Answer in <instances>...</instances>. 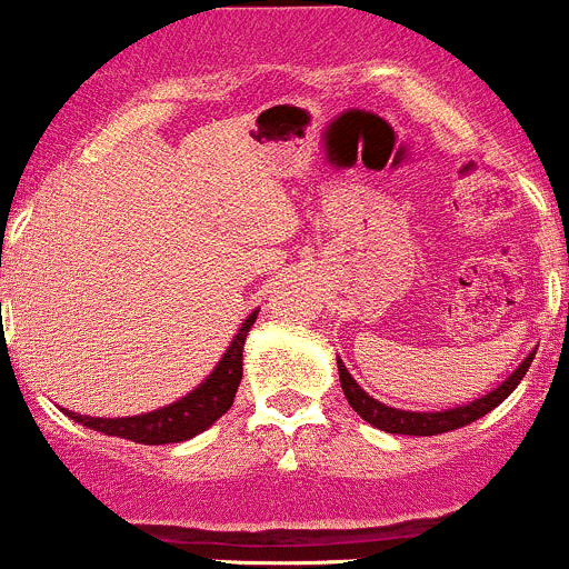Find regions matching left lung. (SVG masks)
I'll list each match as a JSON object with an SVG mask.
<instances>
[{"instance_id":"obj_1","label":"left lung","mask_w":569,"mask_h":569,"mask_svg":"<svg viewBox=\"0 0 569 569\" xmlns=\"http://www.w3.org/2000/svg\"><path fill=\"white\" fill-rule=\"evenodd\" d=\"M531 359H533V351L528 353V357L520 362V368H517L503 385L495 387L492 392L465 403V407L446 409V412H407V409L387 407V403L376 401L373 396H368V392L351 379V373H348V368L340 362V359H337V370H340V385H342V392H346L348 403H351L353 412H357L362 420H368L370 426L387 431V435L435 437V435H446V431H453V429H462V426L473 423V420L483 418L487 412H492L498 403H503L506 398L511 396V390L520 385L526 370L531 368Z\"/></svg>"}]
</instances>
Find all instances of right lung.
<instances>
[{
    "label": "right lung",
    "mask_w": 569,
    "mask_h": 569,
    "mask_svg": "<svg viewBox=\"0 0 569 569\" xmlns=\"http://www.w3.org/2000/svg\"><path fill=\"white\" fill-rule=\"evenodd\" d=\"M257 312L246 318V323L240 326L238 335H234L232 346L227 348V353L221 357V362L216 365L210 376L196 387L193 392H188L179 401L168 403V407L154 409V412L134 415V418H91V415H77L66 412L77 423L88 426V429L101 431L107 437H121V440L140 442V446H166V442H184L190 437L201 435L204 429H210L221 415H227V409L234 403V392H238L240 379H243V346L249 329L254 326Z\"/></svg>",
    "instance_id": "obj_1"
}]
</instances>
